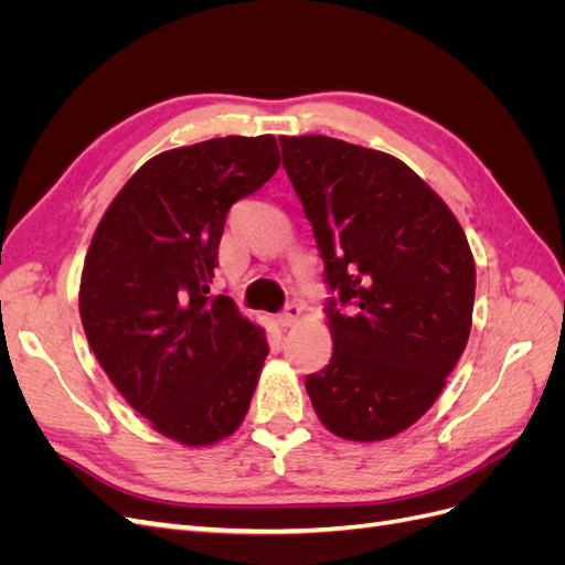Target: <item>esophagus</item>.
Returning a JSON list of instances; mask_svg holds the SVG:
<instances>
[{"mask_svg":"<svg viewBox=\"0 0 565 565\" xmlns=\"http://www.w3.org/2000/svg\"><path fill=\"white\" fill-rule=\"evenodd\" d=\"M299 316H301V306L295 303V301H289V303H285L282 313L278 316V322L282 324V328H289V324H295L299 320Z\"/></svg>","mask_w":565,"mask_h":565,"instance_id":"1","label":"esophagus"}]
</instances>
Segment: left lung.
<instances>
[{
    "instance_id": "1",
    "label": "left lung",
    "mask_w": 565,
    "mask_h": 565,
    "mask_svg": "<svg viewBox=\"0 0 565 565\" xmlns=\"http://www.w3.org/2000/svg\"><path fill=\"white\" fill-rule=\"evenodd\" d=\"M282 167L324 262L334 351L306 377L316 415L382 440L434 405L471 330L467 235L401 160L330 136H280Z\"/></svg>"
}]
</instances>
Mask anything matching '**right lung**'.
<instances>
[{"mask_svg":"<svg viewBox=\"0 0 565 565\" xmlns=\"http://www.w3.org/2000/svg\"><path fill=\"white\" fill-rule=\"evenodd\" d=\"M278 167L270 134L160 152L117 193L87 252L79 316L96 361L183 446L231 436L259 382L266 332L210 285L228 210Z\"/></svg>","mask_w":565,"mask_h":565,"instance_id":"1","label":"right lung"}]
</instances>
